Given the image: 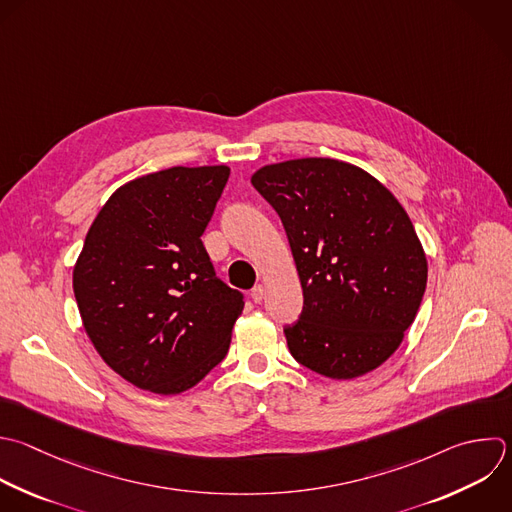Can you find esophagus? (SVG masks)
I'll use <instances>...</instances> for the list:
<instances>
[{"label":"esophagus","mask_w":512,"mask_h":512,"mask_svg":"<svg viewBox=\"0 0 512 512\" xmlns=\"http://www.w3.org/2000/svg\"><path fill=\"white\" fill-rule=\"evenodd\" d=\"M264 284H256L252 290H250V296H252V300L254 302H262V298H264Z\"/></svg>","instance_id":"obj_1"}]
</instances>
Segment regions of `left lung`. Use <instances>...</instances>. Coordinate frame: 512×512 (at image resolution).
I'll use <instances>...</instances> for the list:
<instances>
[{
	"label": "left lung",
	"instance_id": "1",
	"mask_svg": "<svg viewBox=\"0 0 512 512\" xmlns=\"http://www.w3.org/2000/svg\"><path fill=\"white\" fill-rule=\"evenodd\" d=\"M250 180L278 212L302 284L300 320L284 328L290 354L332 380L384 364L428 276L402 204L366 170L332 158L268 164Z\"/></svg>",
	"mask_w": 512,
	"mask_h": 512
}]
</instances>
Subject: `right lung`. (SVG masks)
Segmentation results:
<instances>
[{
    "label": "right lung",
    "instance_id": "add662e5",
    "mask_svg": "<svg viewBox=\"0 0 512 512\" xmlns=\"http://www.w3.org/2000/svg\"><path fill=\"white\" fill-rule=\"evenodd\" d=\"M228 166H176L120 186L74 266L82 324L102 360L154 394L194 388L228 352L244 310L200 240Z\"/></svg>",
    "mask_w": 512,
    "mask_h": 512
}]
</instances>
